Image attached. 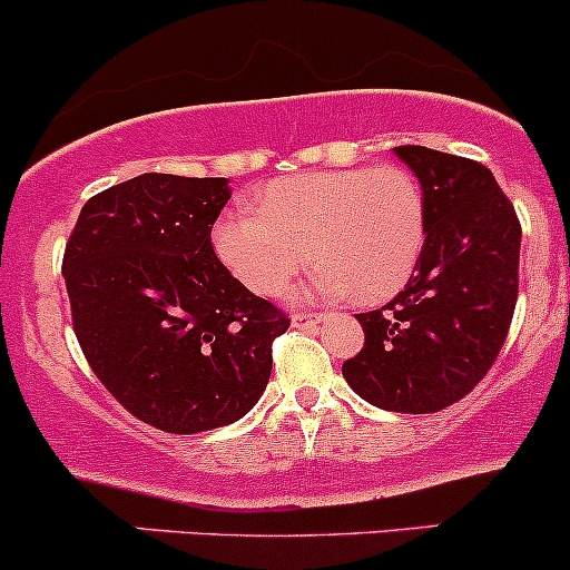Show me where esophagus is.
<instances>
[{
    "label": "esophagus",
    "mask_w": 570,
    "mask_h": 570,
    "mask_svg": "<svg viewBox=\"0 0 570 570\" xmlns=\"http://www.w3.org/2000/svg\"><path fill=\"white\" fill-rule=\"evenodd\" d=\"M293 328H312V325L320 323V315L315 312H298V315H293Z\"/></svg>",
    "instance_id": "obj_1"
}]
</instances>
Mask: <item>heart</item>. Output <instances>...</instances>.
<instances>
[{
	"mask_svg": "<svg viewBox=\"0 0 570 570\" xmlns=\"http://www.w3.org/2000/svg\"><path fill=\"white\" fill-rule=\"evenodd\" d=\"M217 258L261 296H279L315 261L323 296L380 304L417 268L425 245V196L399 164L323 169L261 188L253 209L213 228Z\"/></svg>",
	"mask_w": 570,
	"mask_h": 570,
	"instance_id": "b5f03b06",
	"label": "heart"
}]
</instances>
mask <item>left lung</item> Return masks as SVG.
Returning <instances> with one entry per match:
<instances>
[{
  "mask_svg": "<svg viewBox=\"0 0 570 570\" xmlns=\"http://www.w3.org/2000/svg\"><path fill=\"white\" fill-rule=\"evenodd\" d=\"M425 196V245L404 291L363 312V350L344 361L368 404L431 414L469 395L503 342L520 287L522 228L488 166L431 147H395Z\"/></svg>",
  "mask_w": 570,
  "mask_h": 570,
  "instance_id": "1",
  "label": "left lung"
}]
</instances>
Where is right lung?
<instances>
[{
  "label": "right lung",
  "instance_id": "obj_1",
  "mask_svg": "<svg viewBox=\"0 0 570 570\" xmlns=\"http://www.w3.org/2000/svg\"><path fill=\"white\" fill-rule=\"evenodd\" d=\"M226 177H134L80 209L63 250L72 325L101 385L166 433L232 425L258 404L291 320L232 277L213 226Z\"/></svg>",
  "mask_w": 570,
  "mask_h": 570
}]
</instances>
